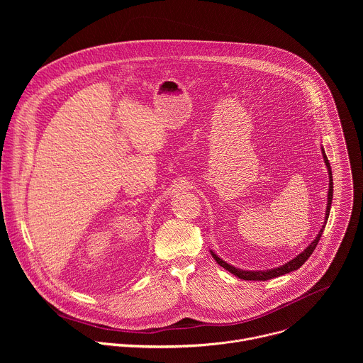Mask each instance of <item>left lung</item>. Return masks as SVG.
<instances>
[{"mask_svg": "<svg viewBox=\"0 0 363 363\" xmlns=\"http://www.w3.org/2000/svg\"><path fill=\"white\" fill-rule=\"evenodd\" d=\"M322 155H323V161H325V165L328 168V174H329V189H328V203H326V213H325V221H323V225L319 231V234L316 235V238L310 242L300 254H297L293 260L287 262L286 264L283 266H279L276 269H269V270H241V269H237L231 264H228L227 262H224L223 258H220L213 250H211V255L214 260L221 266L224 267L225 270H228L230 273H233L234 276H237L238 279L241 280H255V281H266V280H270V279H276V277H280L283 274H287V273H291L297 269H300L304 262L307 260V258L310 257V254H312L322 237V233L326 227V223H328V218H329V213H330V206H332V198H333V177H332V168H330V164H329V160L326 157L325 153V149L322 146Z\"/></svg>", "mask_w": 363, "mask_h": 363, "instance_id": "left-lung-1", "label": "left lung"}]
</instances>
